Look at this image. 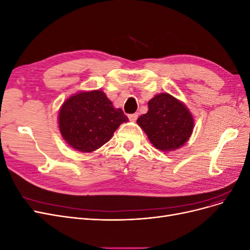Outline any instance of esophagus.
<instances>
[{
    "mask_svg": "<svg viewBox=\"0 0 250 250\" xmlns=\"http://www.w3.org/2000/svg\"><path fill=\"white\" fill-rule=\"evenodd\" d=\"M138 117H139L138 113H132V115H129V116H128V118H129V120L131 121V122H134V121L138 119Z\"/></svg>",
    "mask_w": 250,
    "mask_h": 250,
    "instance_id": "1",
    "label": "esophagus"
}]
</instances>
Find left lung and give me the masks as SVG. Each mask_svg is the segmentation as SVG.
<instances>
[{
    "label": "left lung",
    "mask_w": 250,
    "mask_h": 250,
    "mask_svg": "<svg viewBox=\"0 0 250 250\" xmlns=\"http://www.w3.org/2000/svg\"><path fill=\"white\" fill-rule=\"evenodd\" d=\"M137 123L152 145L164 152L183 147L192 135L194 118L187 105L168 93L155 95Z\"/></svg>",
    "instance_id": "8db88e82"
}]
</instances>
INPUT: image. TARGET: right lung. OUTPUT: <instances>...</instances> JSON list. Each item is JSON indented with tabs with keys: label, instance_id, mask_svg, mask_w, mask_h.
Returning a JSON list of instances; mask_svg holds the SVG:
<instances>
[{
	"label": "right lung",
	"instance_id": "obj_1",
	"mask_svg": "<svg viewBox=\"0 0 250 250\" xmlns=\"http://www.w3.org/2000/svg\"><path fill=\"white\" fill-rule=\"evenodd\" d=\"M128 122L121 108H116L100 89L82 90L62 103L58 128L70 147L83 153L96 151L106 144L119 126Z\"/></svg>",
	"mask_w": 250,
	"mask_h": 250
}]
</instances>
